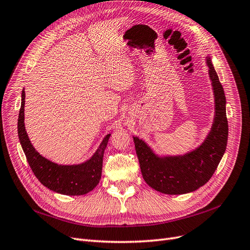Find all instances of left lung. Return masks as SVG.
<instances>
[{
    "label": "left lung",
    "instance_id": "8db88e82",
    "mask_svg": "<svg viewBox=\"0 0 250 250\" xmlns=\"http://www.w3.org/2000/svg\"><path fill=\"white\" fill-rule=\"evenodd\" d=\"M215 99V117L211 131L199 148L181 156H156L144 141L134 137L136 153L145 182L167 195H182L209 181L227 148L229 125L226 96L210 58H206Z\"/></svg>",
    "mask_w": 250,
    "mask_h": 250
}]
</instances>
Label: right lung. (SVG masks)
Returning <instances> with one entry per match:
<instances>
[{"label": "right lung", "instance_id": "1", "mask_svg": "<svg viewBox=\"0 0 250 250\" xmlns=\"http://www.w3.org/2000/svg\"><path fill=\"white\" fill-rule=\"evenodd\" d=\"M24 99L25 92H21V107L20 110L17 123L18 138L23 152L35 176L47 188L68 196L85 195L94 189L100 182L103 167L104 151L110 134L107 135L103 142L92 158L81 165L62 166L54 164L43 158L33 147L24 127Z\"/></svg>", "mask_w": 250, "mask_h": 250}]
</instances>
